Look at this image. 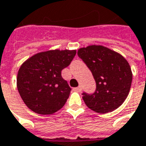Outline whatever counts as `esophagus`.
Wrapping results in <instances>:
<instances>
[{"label":"esophagus","mask_w":146,"mask_h":146,"mask_svg":"<svg viewBox=\"0 0 146 146\" xmlns=\"http://www.w3.org/2000/svg\"><path fill=\"white\" fill-rule=\"evenodd\" d=\"M73 90L74 91H77V92H81L82 91V86H78V87H76V88L73 89Z\"/></svg>","instance_id":"34e87169"}]
</instances>
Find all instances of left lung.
Wrapping results in <instances>:
<instances>
[{
	"label": "left lung",
	"mask_w": 146,
	"mask_h": 146,
	"mask_svg": "<svg viewBox=\"0 0 146 146\" xmlns=\"http://www.w3.org/2000/svg\"><path fill=\"white\" fill-rule=\"evenodd\" d=\"M78 55L91 71L96 82L94 93H82L86 105L98 113L117 109L131 88L133 74L128 61L120 54L100 45L80 48Z\"/></svg>",
	"instance_id": "8db88e82"
}]
</instances>
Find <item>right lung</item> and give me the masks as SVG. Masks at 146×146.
I'll return each mask as SVG.
<instances>
[{
  "mask_svg": "<svg viewBox=\"0 0 146 146\" xmlns=\"http://www.w3.org/2000/svg\"><path fill=\"white\" fill-rule=\"evenodd\" d=\"M76 55V51L52 50L40 52L20 67L17 86L25 104L35 113L50 115L64 107L71 88L61 76Z\"/></svg>",
  "mask_w": 146,
  "mask_h": 146,
  "instance_id": "obj_1",
  "label": "right lung"
}]
</instances>
